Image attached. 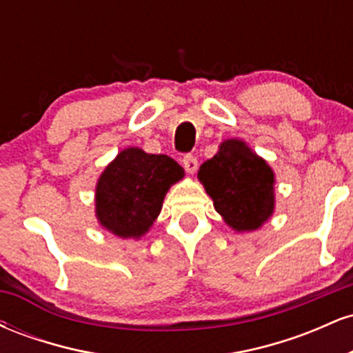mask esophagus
<instances>
[{
    "instance_id": "esophagus-1",
    "label": "esophagus",
    "mask_w": 353,
    "mask_h": 353,
    "mask_svg": "<svg viewBox=\"0 0 353 353\" xmlns=\"http://www.w3.org/2000/svg\"><path fill=\"white\" fill-rule=\"evenodd\" d=\"M182 164H184V169L189 174H194L197 171V157L194 156V154H185V156L182 157Z\"/></svg>"
}]
</instances>
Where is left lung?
<instances>
[{"label":"left lung","instance_id":"8db88e82","mask_svg":"<svg viewBox=\"0 0 353 353\" xmlns=\"http://www.w3.org/2000/svg\"><path fill=\"white\" fill-rule=\"evenodd\" d=\"M197 176L214 208L232 229L254 230L272 216V169L242 141H224Z\"/></svg>","mask_w":353,"mask_h":353}]
</instances>
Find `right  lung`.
I'll return each mask as SVG.
<instances>
[{"mask_svg": "<svg viewBox=\"0 0 353 353\" xmlns=\"http://www.w3.org/2000/svg\"><path fill=\"white\" fill-rule=\"evenodd\" d=\"M184 169L164 154L129 148L104 169L96 188V214L101 225L119 237H141L159 216L171 184Z\"/></svg>", "mask_w": 353, "mask_h": 353, "instance_id": "add662e5", "label": "right lung"}]
</instances>
